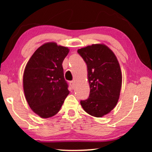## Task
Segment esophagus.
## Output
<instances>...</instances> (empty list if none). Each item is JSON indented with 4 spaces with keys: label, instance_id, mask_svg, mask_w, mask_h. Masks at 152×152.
<instances>
[{
    "label": "esophagus",
    "instance_id": "obj_1",
    "mask_svg": "<svg viewBox=\"0 0 152 152\" xmlns=\"http://www.w3.org/2000/svg\"><path fill=\"white\" fill-rule=\"evenodd\" d=\"M70 86H71V88L73 89L75 88V82H73V81H72V82H70Z\"/></svg>",
    "mask_w": 152,
    "mask_h": 152
}]
</instances>
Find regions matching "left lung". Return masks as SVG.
Here are the masks:
<instances>
[{"mask_svg": "<svg viewBox=\"0 0 152 152\" xmlns=\"http://www.w3.org/2000/svg\"><path fill=\"white\" fill-rule=\"evenodd\" d=\"M77 53L87 65L90 86L89 97L81 100L85 111L100 118L111 112L117 104L122 86V72L117 57L104 44L79 49Z\"/></svg>", "mask_w": 152, "mask_h": 152, "instance_id": "obj_1", "label": "left lung"}]
</instances>
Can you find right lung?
<instances>
[{
	"label": "right lung",
	"instance_id": "obj_1",
	"mask_svg": "<svg viewBox=\"0 0 152 152\" xmlns=\"http://www.w3.org/2000/svg\"><path fill=\"white\" fill-rule=\"evenodd\" d=\"M68 53L67 47L46 43L26 64L23 79L25 96L31 109L41 118L56 115L69 94L62 66Z\"/></svg>",
	"mask_w": 152,
	"mask_h": 152
}]
</instances>
